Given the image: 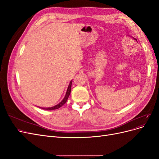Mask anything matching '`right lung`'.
Instances as JSON below:
<instances>
[{
  "label": "right lung",
  "instance_id": "right-lung-1",
  "mask_svg": "<svg viewBox=\"0 0 159 159\" xmlns=\"http://www.w3.org/2000/svg\"><path fill=\"white\" fill-rule=\"evenodd\" d=\"M71 83H72V80L70 81V84H69L68 87V89H67L66 95H65V96H64V99L61 100V102H60L58 104H57V105H54V106L50 107H40V108H42V109H43L50 110V111H51V110H55V109H59L60 107H61L62 106V105H64L66 103L67 100H68V98H69V96H70V93H71Z\"/></svg>",
  "mask_w": 159,
  "mask_h": 159
}]
</instances>
